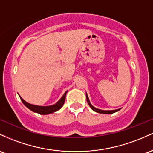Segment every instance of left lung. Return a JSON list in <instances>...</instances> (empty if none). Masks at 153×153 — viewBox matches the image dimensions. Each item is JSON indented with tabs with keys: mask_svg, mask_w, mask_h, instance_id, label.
I'll return each instance as SVG.
<instances>
[{
	"mask_svg": "<svg viewBox=\"0 0 153 153\" xmlns=\"http://www.w3.org/2000/svg\"><path fill=\"white\" fill-rule=\"evenodd\" d=\"M86 97H87V102H88L89 105H90V107L94 111H95V112L97 113H99V114H114L115 112H117V111H119L120 109H118V110H114V111H102V110H100V109H97L96 108L94 107V106H92L91 103L90 102V100H89V98H88V96H87V94H86Z\"/></svg>",
	"mask_w": 153,
	"mask_h": 153,
	"instance_id": "left-lung-1",
	"label": "left lung"
}]
</instances>
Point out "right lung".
<instances>
[{"label": "right lung", "mask_w": 153, "mask_h": 153, "mask_svg": "<svg viewBox=\"0 0 153 153\" xmlns=\"http://www.w3.org/2000/svg\"><path fill=\"white\" fill-rule=\"evenodd\" d=\"M66 92L64 93V95H63V97H61V100L56 103L53 105H51V106H38V105H34L30 104L28 102H27L26 101L24 100L23 99L20 97L21 98L22 102H23L24 105L25 106H27L29 109L31 110L33 112L37 113L39 114H42V115H47V114H52V113L56 112V111H58L59 109H61L62 108V106L63 105V103L65 102V98H66Z\"/></svg>", "instance_id": "add662e5"}]
</instances>
